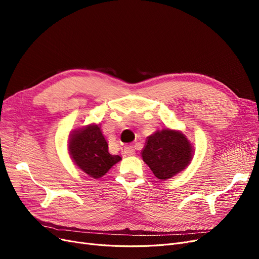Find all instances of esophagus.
<instances>
[{
    "instance_id": "1",
    "label": "esophagus",
    "mask_w": 259,
    "mask_h": 259,
    "mask_svg": "<svg viewBox=\"0 0 259 259\" xmlns=\"http://www.w3.org/2000/svg\"><path fill=\"white\" fill-rule=\"evenodd\" d=\"M135 152H136V150H135V148L133 147V146H124V147H122V154L124 156L133 155V154H135Z\"/></svg>"
}]
</instances>
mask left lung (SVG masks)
Returning <instances> with one entry per match:
<instances>
[{
  "instance_id": "1",
  "label": "left lung",
  "mask_w": 259,
  "mask_h": 259,
  "mask_svg": "<svg viewBox=\"0 0 259 259\" xmlns=\"http://www.w3.org/2000/svg\"><path fill=\"white\" fill-rule=\"evenodd\" d=\"M194 147L183 132L171 128L155 131L146 139L142 158L156 178L166 180L191 163Z\"/></svg>"
}]
</instances>
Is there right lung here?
I'll return each mask as SVG.
<instances>
[{"label":"right lung","instance_id":"right-lung-1","mask_svg":"<svg viewBox=\"0 0 259 259\" xmlns=\"http://www.w3.org/2000/svg\"><path fill=\"white\" fill-rule=\"evenodd\" d=\"M68 151L74 165L94 179L103 177L114 164L122 160L120 155L109 153L100 124L95 123L70 133Z\"/></svg>","mask_w":259,"mask_h":259}]
</instances>
